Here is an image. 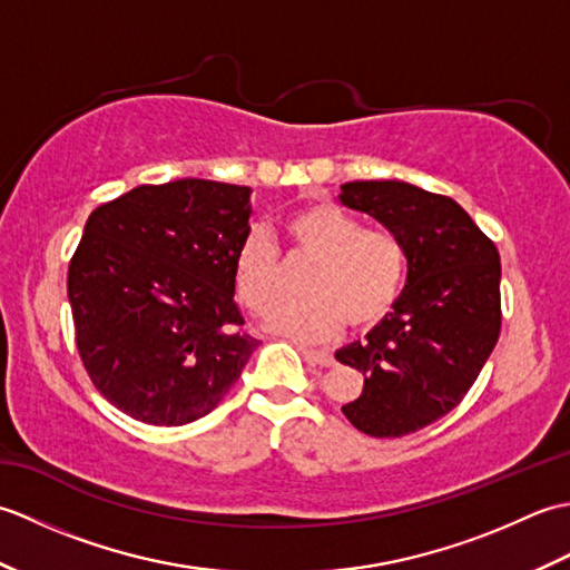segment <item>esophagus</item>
<instances>
[{"mask_svg": "<svg viewBox=\"0 0 570 570\" xmlns=\"http://www.w3.org/2000/svg\"><path fill=\"white\" fill-rule=\"evenodd\" d=\"M301 353H304L308 365H321V367H331L335 365V357L331 353H325V350H313V347H301Z\"/></svg>", "mask_w": 570, "mask_h": 570, "instance_id": "esophagus-1", "label": "esophagus"}]
</instances>
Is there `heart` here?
Instances as JSON below:
<instances>
[{
  "instance_id": "1",
  "label": "heart",
  "mask_w": 570,
  "mask_h": 570,
  "mask_svg": "<svg viewBox=\"0 0 570 570\" xmlns=\"http://www.w3.org/2000/svg\"><path fill=\"white\" fill-rule=\"evenodd\" d=\"M288 257L316 262L304 282L308 298L269 313L274 333L321 343L345 321L362 331L380 323L396 304L406 278L404 245L386 229H362L357 217L333 203H318L286 217ZM237 296L264 313L286 294V269L269 233L252 227L235 254Z\"/></svg>"
}]
</instances>
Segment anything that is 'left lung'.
I'll return each instance as SVG.
<instances>
[{
    "label": "left lung",
    "instance_id": "8db88e82",
    "mask_svg": "<svg viewBox=\"0 0 570 570\" xmlns=\"http://www.w3.org/2000/svg\"><path fill=\"white\" fill-rule=\"evenodd\" d=\"M341 203L382 223L406 252L394 308L335 353L365 374L362 394L343 406L347 421L399 439L453 411L498 345L500 252L453 198L404 180L345 184Z\"/></svg>",
    "mask_w": 570,
    "mask_h": 570
}]
</instances>
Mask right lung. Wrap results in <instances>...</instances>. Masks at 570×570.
<instances>
[{
    "instance_id": "right-lung-1",
    "label": "right lung",
    "mask_w": 570,
    "mask_h": 570,
    "mask_svg": "<svg viewBox=\"0 0 570 570\" xmlns=\"http://www.w3.org/2000/svg\"><path fill=\"white\" fill-rule=\"evenodd\" d=\"M252 188L203 178L137 186L95 208L68 269L76 343L127 416L184 426L220 404L259 343L237 331L235 254Z\"/></svg>"
}]
</instances>
